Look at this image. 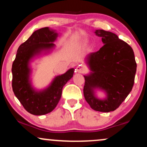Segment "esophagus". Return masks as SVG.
Listing matches in <instances>:
<instances>
[{
	"label": "esophagus",
	"instance_id": "obj_1",
	"mask_svg": "<svg viewBox=\"0 0 147 147\" xmlns=\"http://www.w3.org/2000/svg\"><path fill=\"white\" fill-rule=\"evenodd\" d=\"M86 68L83 65H79L76 68V72L79 73H84L86 72Z\"/></svg>",
	"mask_w": 147,
	"mask_h": 147
}]
</instances>
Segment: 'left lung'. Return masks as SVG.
I'll return each instance as SVG.
<instances>
[{"instance_id": "left-lung-1", "label": "left lung", "mask_w": 147, "mask_h": 147, "mask_svg": "<svg viewBox=\"0 0 147 147\" xmlns=\"http://www.w3.org/2000/svg\"><path fill=\"white\" fill-rule=\"evenodd\" d=\"M95 33L104 45L86 57L90 72L84 76V95L93 110L109 113L116 110L132 90L137 64L132 48L115 34L103 30ZM96 89L106 92L105 99L96 97Z\"/></svg>"}]
</instances>
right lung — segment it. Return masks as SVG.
I'll return each instance as SVG.
<instances>
[{
    "instance_id": "right-lung-1",
    "label": "right lung",
    "mask_w": 147,
    "mask_h": 147,
    "mask_svg": "<svg viewBox=\"0 0 147 147\" xmlns=\"http://www.w3.org/2000/svg\"><path fill=\"white\" fill-rule=\"evenodd\" d=\"M57 36L58 34L55 30L48 27L34 32L19 46L12 64V89L14 95L25 110L35 115L49 113L55 109L61 97L63 87L74 74L75 69H69L65 73L55 77L48 87L39 91L32 86L30 61L42 52L53 48L55 46L53 42L56 41Z\"/></svg>"
}]
</instances>
